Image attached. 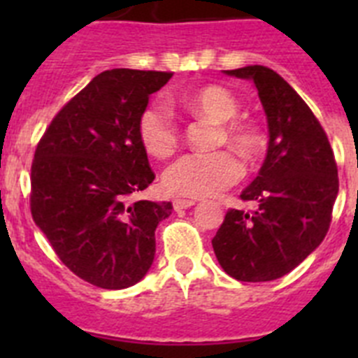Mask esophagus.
Wrapping results in <instances>:
<instances>
[{"label": "esophagus", "mask_w": 358, "mask_h": 358, "mask_svg": "<svg viewBox=\"0 0 358 358\" xmlns=\"http://www.w3.org/2000/svg\"><path fill=\"white\" fill-rule=\"evenodd\" d=\"M194 204H195V201H192V199H176V201L172 202V206L176 211L188 210V208H192Z\"/></svg>", "instance_id": "34e87169"}]
</instances>
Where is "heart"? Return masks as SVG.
I'll use <instances>...</instances> for the list:
<instances>
[{
  "mask_svg": "<svg viewBox=\"0 0 358 358\" xmlns=\"http://www.w3.org/2000/svg\"><path fill=\"white\" fill-rule=\"evenodd\" d=\"M185 107L195 116L220 123L218 143H229L245 161H252L264 147V136L255 123L238 120V100L220 85H206L185 98ZM138 140L147 154L169 157L179 147V127L169 107L152 102L138 116ZM243 173V164L231 150L211 154H185L163 172V188L170 195L188 199L211 197L235 185Z\"/></svg>",
  "mask_w": 358,
  "mask_h": 358,
  "instance_id": "obj_1",
  "label": "heart"
}]
</instances>
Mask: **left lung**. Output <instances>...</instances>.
Masks as SVG:
<instances>
[{
    "label": "left lung",
    "mask_w": 358,
    "mask_h": 358,
    "mask_svg": "<svg viewBox=\"0 0 358 358\" xmlns=\"http://www.w3.org/2000/svg\"><path fill=\"white\" fill-rule=\"evenodd\" d=\"M251 78L268 123L267 157L242 192L252 211L229 210L213 236L218 264L238 281L285 276L327 236L339 177L319 120L287 80L267 66L227 69Z\"/></svg>",
    "instance_id": "obj_1"
}]
</instances>
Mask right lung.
I'll use <instances>...</instances> for the list:
<instances>
[{
	"instance_id": "1",
	"label": "right lung",
	"mask_w": 358,
	"mask_h": 358,
	"mask_svg": "<svg viewBox=\"0 0 358 358\" xmlns=\"http://www.w3.org/2000/svg\"><path fill=\"white\" fill-rule=\"evenodd\" d=\"M170 71L107 69L62 107L31 161L30 211L59 260L107 290L134 285L156 255L170 202L129 197L156 179L136 123Z\"/></svg>"
}]
</instances>
